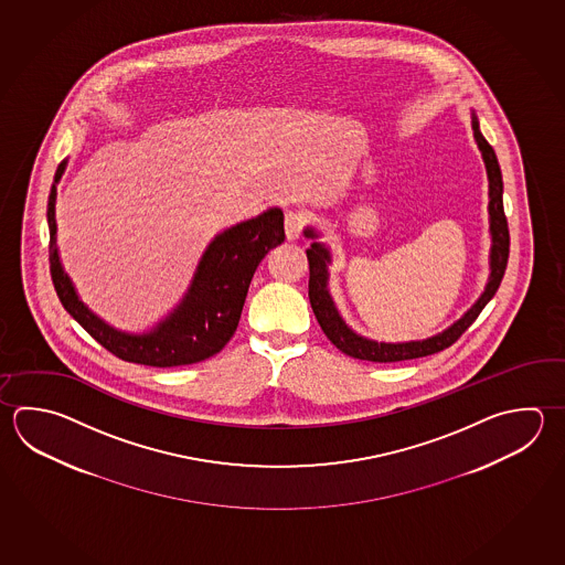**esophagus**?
I'll return each mask as SVG.
<instances>
[{
	"mask_svg": "<svg viewBox=\"0 0 565 565\" xmlns=\"http://www.w3.org/2000/svg\"><path fill=\"white\" fill-rule=\"evenodd\" d=\"M306 224H308V215L306 213H286V235H288V239H298L301 232L306 230Z\"/></svg>",
	"mask_w": 565,
	"mask_h": 565,
	"instance_id": "obj_1",
	"label": "esophagus"
}]
</instances>
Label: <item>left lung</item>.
I'll list each match as a JSON object with an SVG mask.
<instances>
[{"mask_svg": "<svg viewBox=\"0 0 565 565\" xmlns=\"http://www.w3.org/2000/svg\"><path fill=\"white\" fill-rule=\"evenodd\" d=\"M471 128H473V138L478 141V148L481 149V156L486 161L488 180H490V230L493 247H491V276L486 291L481 294L476 306L469 309L461 320L456 321L449 330L434 335L429 340L407 341V343H377V341L365 340L362 335L353 333L343 323L338 309L333 306L330 291H328L330 252L323 245L313 242L311 247L306 249L309 262V303L318 318L321 330L328 335V340L345 355L355 358V360H367V362L390 363L416 360V358H426L431 353L441 352L451 343H456L461 338V333L478 320L481 309L488 306V301L495 296V291L500 288L505 267H508V257H510V227H508V217L503 213V181H501L500 163L495 158V151L488 143V139L481 136L476 116L471 121ZM306 235L316 237V232L306 230Z\"/></svg>", "mask_w": 565, "mask_h": 565, "instance_id": "1", "label": "left lung"}]
</instances>
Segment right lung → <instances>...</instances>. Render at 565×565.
I'll use <instances>...</instances> for the list:
<instances>
[{
	"label": "right lung",
	"instance_id": "obj_1",
	"mask_svg": "<svg viewBox=\"0 0 565 565\" xmlns=\"http://www.w3.org/2000/svg\"><path fill=\"white\" fill-rule=\"evenodd\" d=\"M65 161L55 171L57 183ZM55 183L47 200L50 271L65 311L94 340L124 362L151 367H175L203 362L224 350L244 309L249 281L267 252L286 239L284 212L267 210L254 220L217 235L205 249L192 286L170 318L143 335L114 330L79 301L55 247Z\"/></svg>",
	"mask_w": 565,
	"mask_h": 565
}]
</instances>
